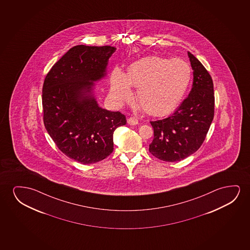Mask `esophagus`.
I'll return each instance as SVG.
<instances>
[{
    "label": "esophagus",
    "mask_w": 250,
    "mask_h": 250,
    "mask_svg": "<svg viewBox=\"0 0 250 250\" xmlns=\"http://www.w3.org/2000/svg\"><path fill=\"white\" fill-rule=\"evenodd\" d=\"M127 123L129 124L130 125H136L138 124V120L136 117H130L127 120Z\"/></svg>",
    "instance_id": "1"
}]
</instances>
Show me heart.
Here are the masks:
<instances>
[{
  "label": "heart",
  "instance_id": "obj_1",
  "mask_svg": "<svg viewBox=\"0 0 250 250\" xmlns=\"http://www.w3.org/2000/svg\"><path fill=\"white\" fill-rule=\"evenodd\" d=\"M191 76L190 66L183 60L147 56L130 64L125 74L114 69L110 91L117 103L122 104L131 99V86L137 88V103L144 111L164 117L180 104Z\"/></svg>",
  "mask_w": 250,
  "mask_h": 250
}]
</instances>
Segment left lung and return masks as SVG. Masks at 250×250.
<instances>
[{"instance_id": "left-lung-1", "label": "left lung", "mask_w": 250, "mask_h": 250, "mask_svg": "<svg viewBox=\"0 0 250 250\" xmlns=\"http://www.w3.org/2000/svg\"><path fill=\"white\" fill-rule=\"evenodd\" d=\"M188 56L194 77L188 97L171 116L150 122L154 139L149 152L161 161H182L198 150L213 120L212 78L198 59L190 52Z\"/></svg>"}]
</instances>
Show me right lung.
I'll return each mask as SVG.
<instances>
[{
    "label": "right lung",
    "instance_id": "right-lung-1",
    "mask_svg": "<svg viewBox=\"0 0 250 250\" xmlns=\"http://www.w3.org/2000/svg\"><path fill=\"white\" fill-rule=\"evenodd\" d=\"M111 46L78 45L53 65L42 87L45 128L59 149L82 164L103 161L113 150V132L126 124L120 112L101 107L95 82L106 76Z\"/></svg>",
    "mask_w": 250,
    "mask_h": 250
}]
</instances>
